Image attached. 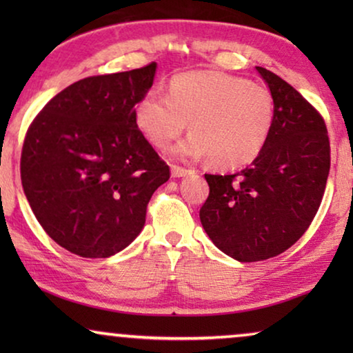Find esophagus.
I'll list each match as a JSON object with an SVG mask.
<instances>
[{
    "label": "esophagus",
    "instance_id": "esophagus-1",
    "mask_svg": "<svg viewBox=\"0 0 353 353\" xmlns=\"http://www.w3.org/2000/svg\"><path fill=\"white\" fill-rule=\"evenodd\" d=\"M190 173H191V170H188V168H183V167H178V165L172 167V176L173 178L186 176V175H190Z\"/></svg>",
    "mask_w": 353,
    "mask_h": 353
}]
</instances>
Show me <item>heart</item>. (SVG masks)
<instances>
[{"label": "heart", "mask_w": 353, "mask_h": 353, "mask_svg": "<svg viewBox=\"0 0 353 353\" xmlns=\"http://www.w3.org/2000/svg\"><path fill=\"white\" fill-rule=\"evenodd\" d=\"M190 122L191 134L173 148L178 159L209 157L216 168H238L262 151L273 125V99L262 85L223 72L173 77L168 94L151 90L137 104V123L159 149Z\"/></svg>", "instance_id": "b5f03b06"}]
</instances>
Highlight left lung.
<instances>
[{"label":"left lung","mask_w":353,"mask_h":353,"mask_svg":"<svg viewBox=\"0 0 353 353\" xmlns=\"http://www.w3.org/2000/svg\"><path fill=\"white\" fill-rule=\"evenodd\" d=\"M257 72L273 98V125L254 162L234 175H207L199 216L216 248L239 262L276 257L310 226L330 175V138L321 114L288 81Z\"/></svg>","instance_id":"obj_1"}]
</instances>
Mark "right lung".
I'll use <instances>...</instances> for the list:
<instances>
[{
	"label": "right lung",
	"mask_w": 353,
	"mask_h": 353,
	"mask_svg": "<svg viewBox=\"0 0 353 353\" xmlns=\"http://www.w3.org/2000/svg\"><path fill=\"white\" fill-rule=\"evenodd\" d=\"M156 62L79 80L33 119L21 180L38 223L61 248L105 259L141 233L148 202L170 178L137 123Z\"/></svg>",
	"instance_id": "right-lung-1"
}]
</instances>
